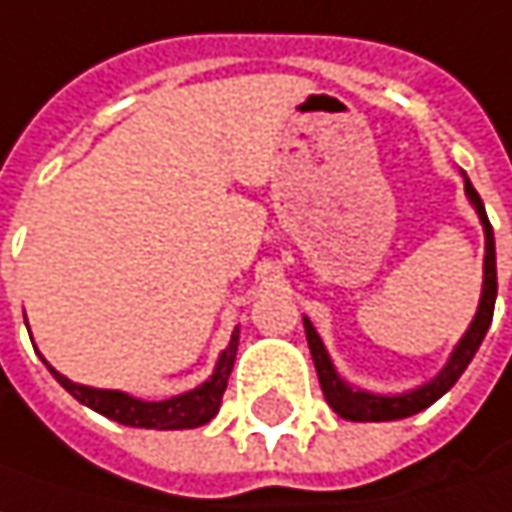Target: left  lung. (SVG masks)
<instances>
[{
	"label": "left lung",
	"mask_w": 512,
	"mask_h": 512,
	"mask_svg": "<svg viewBox=\"0 0 512 512\" xmlns=\"http://www.w3.org/2000/svg\"><path fill=\"white\" fill-rule=\"evenodd\" d=\"M461 177H464V194H467L470 206L476 209L478 223L484 229V280H481V298H478L476 315H473V321L467 326V332L458 338V344L453 346L447 364L441 367V372L435 378H430L421 387L407 389V392H395V395H381V392L352 387L346 378H341V372L332 364V358H329V352L323 346L318 329L303 315V329H306L309 352H312V361H315V369H318L323 398L346 421H398V418H410L415 412L427 410L430 404H435L461 378V372L473 361V355L478 352V346H481L487 329H490V323H493V306H496V292H499V283H496V240H493V226L487 220L484 203H481L478 191L473 189L470 177L464 171H461Z\"/></svg>",
	"instance_id": "1"
}]
</instances>
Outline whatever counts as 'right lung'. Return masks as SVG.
I'll return each instance as SVG.
<instances>
[{
  "label": "right lung",
  "instance_id": "1",
  "mask_svg": "<svg viewBox=\"0 0 512 512\" xmlns=\"http://www.w3.org/2000/svg\"><path fill=\"white\" fill-rule=\"evenodd\" d=\"M237 341H240V329H234L232 341L220 352L214 372L203 384H197L189 392H180L174 398H166V401H143V398H134L128 392H120V389L85 387V384L65 378L62 372H56L42 355L39 358L45 361L51 375L77 398L79 404L91 407L94 412H100L117 424L143 427V430H194V427L209 424L220 410V398L226 392L234 367V355H237Z\"/></svg>",
  "mask_w": 512,
  "mask_h": 512
}]
</instances>
